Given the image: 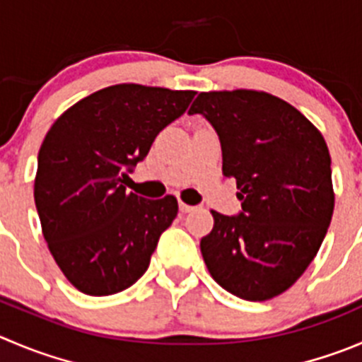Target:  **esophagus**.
Instances as JSON below:
<instances>
[{"label": "esophagus", "mask_w": 362, "mask_h": 362, "mask_svg": "<svg viewBox=\"0 0 362 362\" xmlns=\"http://www.w3.org/2000/svg\"><path fill=\"white\" fill-rule=\"evenodd\" d=\"M179 209H181V213H190V211H194V206H190V204H185V202H179Z\"/></svg>", "instance_id": "obj_1"}]
</instances>
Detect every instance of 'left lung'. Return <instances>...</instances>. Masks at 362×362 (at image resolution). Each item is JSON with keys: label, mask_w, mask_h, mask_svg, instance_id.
<instances>
[{"label": "left lung", "mask_w": 362, "mask_h": 362, "mask_svg": "<svg viewBox=\"0 0 362 362\" xmlns=\"http://www.w3.org/2000/svg\"><path fill=\"white\" fill-rule=\"evenodd\" d=\"M213 126L238 215L211 211L201 240L211 277L243 300L274 298L311 264L334 211L330 154L322 133L286 101L256 90L201 92L188 110Z\"/></svg>", "instance_id": "8db88e82"}]
</instances>
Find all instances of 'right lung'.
<instances>
[{
	"label": "right lung",
	"instance_id": "add662e5",
	"mask_svg": "<svg viewBox=\"0 0 362 362\" xmlns=\"http://www.w3.org/2000/svg\"><path fill=\"white\" fill-rule=\"evenodd\" d=\"M194 95L113 85L76 103L47 132L37 158V213L54 261L81 293H119L149 268L177 201L127 194L124 183Z\"/></svg>",
	"mask_w": 362,
	"mask_h": 362
}]
</instances>
